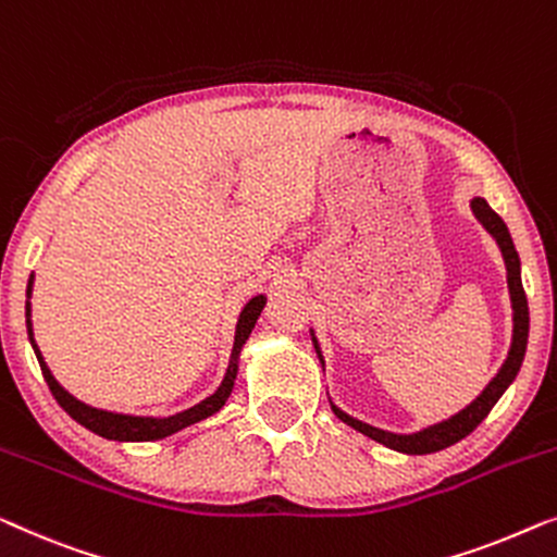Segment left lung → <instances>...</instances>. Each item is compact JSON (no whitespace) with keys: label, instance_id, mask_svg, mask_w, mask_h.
Wrapping results in <instances>:
<instances>
[{"label":"left lung","instance_id":"8db88e82","mask_svg":"<svg viewBox=\"0 0 557 557\" xmlns=\"http://www.w3.org/2000/svg\"><path fill=\"white\" fill-rule=\"evenodd\" d=\"M470 208H472L474 219L482 223V228H485L490 236L495 238L499 253H503L505 269H507V292H510V304H512L510 351H507V359L503 361V367L497 369V374L490 379V384L480 392V397H474L470 405H467L465 409H459L457 414L442 419V422H437V424L424 426V430H419V432L401 434V432L379 430V426H372V424L361 422V419H357V417L346 414L344 409H338L334 401L329 399V401H332L334 414L342 419L344 424L354 426L357 432L367 434L369 440H374V442H379V445L394 449V453L430 455V453H440V449L455 445V442H459V440H465L467 434H470L474 426H478L482 419L490 414V409L497 405V399L503 397L507 386L515 382V376H518L520 367H522V359H525L528 332H530V311H528L525 288H522V278H520V256H518V251H515L512 236H510V231H507L505 221L499 219L493 208L487 206L485 198H472ZM311 342H313V349H317V354H319L321 367H324V354H321L319 338H317V334H313V329H311Z\"/></svg>","mask_w":557,"mask_h":557}]
</instances>
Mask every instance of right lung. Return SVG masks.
Returning <instances> with one entry per match:
<instances>
[{
	"label": "right lung",
	"instance_id": "obj_1",
	"mask_svg": "<svg viewBox=\"0 0 557 557\" xmlns=\"http://www.w3.org/2000/svg\"><path fill=\"white\" fill-rule=\"evenodd\" d=\"M32 284H35V273H32L29 284H27V304H24V317H27L29 344H32V349H35V354H37L39 369H42V376H45L47 386H50L52 397L58 399V405L72 419H75V422L87 426V430L95 432V434H100V437H104V440H115V442H152V440H163V437H171V434H175V432L185 430V426L200 422V419H208L211 414L219 412V409L225 405V401H228L231 392H233V384H236L240 349H244V344L248 342V336H251L256 321H259L263 306H265V296L259 294V296H253L251 301L244 306V311H240L238 324H236V336H233V349H231L228 369H225L223 382H221L219 389L211 394V397H206L203 401H198V405H193L190 409H183V412L171 414V417H135V414L108 412V409H98V407L85 405V401H79L77 397H72V394L58 382V379L52 376L50 367H47L42 351H39V346L35 342V332H32V304H29Z\"/></svg>",
	"mask_w": 557,
	"mask_h": 557
}]
</instances>
